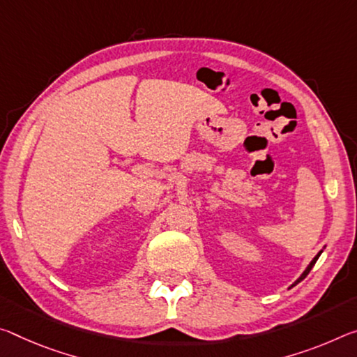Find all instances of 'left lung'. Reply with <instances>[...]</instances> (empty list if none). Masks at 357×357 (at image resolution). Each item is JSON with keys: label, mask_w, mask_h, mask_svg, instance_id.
<instances>
[{"label": "left lung", "mask_w": 357, "mask_h": 357, "mask_svg": "<svg viewBox=\"0 0 357 357\" xmlns=\"http://www.w3.org/2000/svg\"><path fill=\"white\" fill-rule=\"evenodd\" d=\"M321 252H322V251H319L318 254H316V256H314V259H313V260H311V262H310V265H308V267H307V268H305V271H303V273L301 275V278H298V280H297L296 282H294V284H297V282H301V281H302L303 278H307V275L310 273V270H311V268H313V265L316 264V260H318V259H319V256H321ZM294 284H292V286H294Z\"/></svg>", "instance_id": "obj_1"}]
</instances>
